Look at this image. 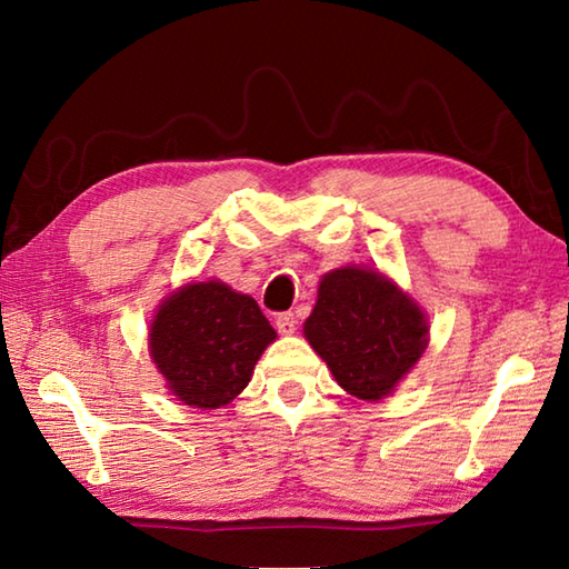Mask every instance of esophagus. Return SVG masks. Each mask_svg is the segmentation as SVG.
<instances>
[{
  "mask_svg": "<svg viewBox=\"0 0 569 569\" xmlns=\"http://www.w3.org/2000/svg\"><path fill=\"white\" fill-rule=\"evenodd\" d=\"M296 326H298V319H296V313H291V311H286V313H278L276 316V329L281 331V333H293L296 331Z\"/></svg>",
  "mask_w": 569,
  "mask_h": 569,
  "instance_id": "1",
  "label": "esophagus"
}]
</instances>
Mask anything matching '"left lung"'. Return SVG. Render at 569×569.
Here are the masks:
<instances>
[{
	"label": "left lung",
	"instance_id": "left-lung-1",
	"mask_svg": "<svg viewBox=\"0 0 569 569\" xmlns=\"http://www.w3.org/2000/svg\"><path fill=\"white\" fill-rule=\"evenodd\" d=\"M303 333L349 393L377 401L397 387L427 349L421 308L363 268L323 276Z\"/></svg>",
	"mask_w": 569,
	"mask_h": 569
}]
</instances>
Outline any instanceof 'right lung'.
<instances>
[{"instance_id": "add662e5", "label": "right lung", "mask_w": 569, "mask_h": 569, "mask_svg": "<svg viewBox=\"0 0 569 569\" xmlns=\"http://www.w3.org/2000/svg\"><path fill=\"white\" fill-rule=\"evenodd\" d=\"M273 339V326L250 296L218 281L188 283L160 306L150 356L180 401L218 409L248 387Z\"/></svg>"}]
</instances>
